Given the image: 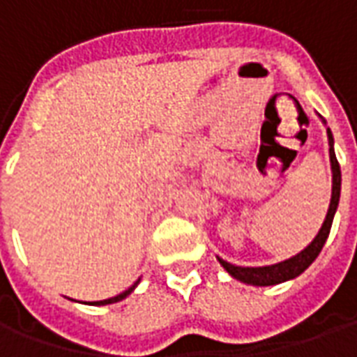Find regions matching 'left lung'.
<instances>
[{
	"instance_id": "left-lung-1",
	"label": "left lung",
	"mask_w": 357,
	"mask_h": 357,
	"mask_svg": "<svg viewBox=\"0 0 357 357\" xmlns=\"http://www.w3.org/2000/svg\"><path fill=\"white\" fill-rule=\"evenodd\" d=\"M325 122V120H323ZM327 137H329V156H331V170H333V193H331V204L327 210V216L323 222L321 229L315 235V239L307 245L302 252L296 256H292L284 262L273 264V266H262V268H243V266H233V264L225 262L222 258H218V262L224 266V269L235 279H239L243 283L255 284V287H269V284H279L298 277L302 271H306L310 268V264L314 262L315 258L321 252L325 241L329 237L331 225H333V218L337 212L338 199H340V164L335 155V149H333V133L327 128Z\"/></svg>"
}]
</instances>
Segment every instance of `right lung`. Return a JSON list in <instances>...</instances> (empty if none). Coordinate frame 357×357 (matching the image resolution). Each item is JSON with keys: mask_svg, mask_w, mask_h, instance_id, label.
I'll return each mask as SVG.
<instances>
[{"mask_svg": "<svg viewBox=\"0 0 357 357\" xmlns=\"http://www.w3.org/2000/svg\"><path fill=\"white\" fill-rule=\"evenodd\" d=\"M137 283H139V279H137V281H135V283H133L132 287L128 289V291L120 292L118 296H112V298H107V300H97V302H91V306H105V304H114V302H120V300H124L126 296L130 294V292H133V289L137 287Z\"/></svg>", "mask_w": 357, "mask_h": 357, "instance_id": "add662e5", "label": "right lung"}]
</instances>
